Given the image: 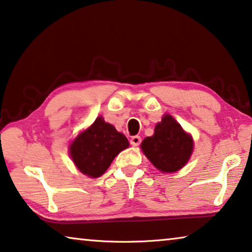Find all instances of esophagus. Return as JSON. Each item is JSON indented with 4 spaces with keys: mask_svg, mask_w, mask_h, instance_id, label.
<instances>
[{
    "mask_svg": "<svg viewBox=\"0 0 252 252\" xmlns=\"http://www.w3.org/2000/svg\"><path fill=\"white\" fill-rule=\"evenodd\" d=\"M140 142H141V138L139 137V135H134V137L130 139V143L132 146H139L140 145Z\"/></svg>",
    "mask_w": 252,
    "mask_h": 252,
    "instance_id": "1",
    "label": "esophagus"
}]
</instances>
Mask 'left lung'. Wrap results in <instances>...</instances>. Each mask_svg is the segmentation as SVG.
<instances>
[{
    "mask_svg": "<svg viewBox=\"0 0 252 252\" xmlns=\"http://www.w3.org/2000/svg\"><path fill=\"white\" fill-rule=\"evenodd\" d=\"M193 139L170 115H165L155 127L153 137H147L141 149L153 165L162 173H174L189 160Z\"/></svg>",
    "mask_w": 252,
    "mask_h": 252,
    "instance_id": "1",
    "label": "left lung"
}]
</instances>
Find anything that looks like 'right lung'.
Segmentation results:
<instances>
[{
	"label": "right lung",
	"instance_id": "add662e5",
	"mask_svg": "<svg viewBox=\"0 0 252 252\" xmlns=\"http://www.w3.org/2000/svg\"><path fill=\"white\" fill-rule=\"evenodd\" d=\"M127 147L126 135L99 117L89 129L77 135L69 151L79 171L96 178L104 174L115 156Z\"/></svg>",
	"mask_w": 252,
	"mask_h": 252
}]
</instances>
